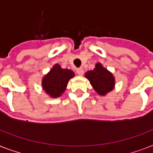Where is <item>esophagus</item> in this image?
Returning a JSON list of instances; mask_svg holds the SVG:
<instances>
[{
	"instance_id": "1",
	"label": "esophagus",
	"mask_w": 153,
	"mask_h": 153,
	"mask_svg": "<svg viewBox=\"0 0 153 153\" xmlns=\"http://www.w3.org/2000/svg\"><path fill=\"white\" fill-rule=\"evenodd\" d=\"M76 72H77V74H79V75H82L84 73V71L82 67H80V68H78V69L76 70Z\"/></svg>"
}]
</instances>
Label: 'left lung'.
<instances>
[{
    "label": "left lung",
    "instance_id": "left-lung-1",
    "mask_svg": "<svg viewBox=\"0 0 153 153\" xmlns=\"http://www.w3.org/2000/svg\"><path fill=\"white\" fill-rule=\"evenodd\" d=\"M86 77L90 80V82L100 95L111 91L114 86V78L113 74L102 67L101 63H97L93 71L86 72Z\"/></svg>",
    "mask_w": 153,
    "mask_h": 153
}]
</instances>
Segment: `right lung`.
Masks as SVG:
<instances>
[{
  "label": "right lung",
  "mask_w": 153,
  "mask_h": 153,
  "mask_svg": "<svg viewBox=\"0 0 153 153\" xmlns=\"http://www.w3.org/2000/svg\"><path fill=\"white\" fill-rule=\"evenodd\" d=\"M74 73L71 70L62 69L59 64L55 65L42 81L43 88L52 98H57L66 90L70 79Z\"/></svg>",
  "instance_id": "add662e5"
}]
</instances>
